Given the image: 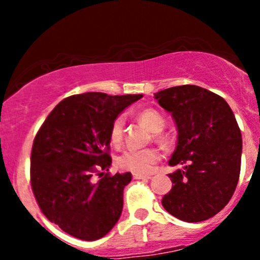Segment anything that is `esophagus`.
I'll return each mask as SVG.
<instances>
[{"label": "esophagus", "mask_w": 260, "mask_h": 260, "mask_svg": "<svg viewBox=\"0 0 260 260\" xmlns=\"http://www.w3.org/2000/svg\"><path fill=\"white\" fill-rule=\"evenodd\" d=\"M133 179L135 180H149L151 179V175H138V174H135L133 175Z\"/></svg>", "instance_id": "esophagus-1"}]
</instances>
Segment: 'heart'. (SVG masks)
<instances>
[{
  "mask_svg": "<svg viewBox=\"0 0 260 260\" xmlns=\"http://www.w3.org/2000/svg\"><path fill=\"white\" fill-rule=\"evenodd\" d=\"M138 120L143 125L153 133H158L164 129L165 119L157 111L151 108L142 109L137 114ZM123 129H124V118L122 115L117 117L112 123L111 132H109V138H111L112 145L118 146L120 145L123 138ZM157 140L164 141L165 138L162 136L157 135ZM159 159V153L153 148L146 149H127L123 152L118 158V165L122 169L127 171L133 172L138 175L151 174L154 169V165Z\"/></svg>",
  "mask_w": 260,
  "mask_h": 260,
  "instance_id": "1",
  "label": "heart"
}]
</instances>
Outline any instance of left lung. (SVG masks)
I'll use <instances>...</instances> for the list:
<instances>
[{"label":"left lung","mask_w":260,"mask_h":260,"mask_svg":"<svg viewBox=\"0 0 260 260\" xmlns=\"http://www.w3.org/2000/svg\"><path fill=\"white\" fill-rule=\"evenodd\" d=\"M171 113L177 143L169 175L172 188L162 199L171 215L187 222L208 220L232 199L240 175L242 133L229 104L198 85H180L154 94Z\"/></svg>","instance_id":"left-lung-1"}]
</instances>
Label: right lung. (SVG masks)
Wrapping results in <instances>:
<instances>
[{
  "label": "right lung",
  "mask_w": 260,
  "mask_h": 260,
  "mask_svg": "<svg viewBox=\"0 0 260 260\" xmlns=\"http://www.w3.org/2000/svg\"><path fill=\"white\" fill-rule=\"evenodd\" d=\"M142 96L72 95L39 129L31 151V187L43 214L72 237L101 239L119 220L132 175L106 174L112 165L109 132L115 118ZM94 176L101 180L94 181Z\"/></svg>",
  "instance_id": "obj_1"
}]
</instances>
